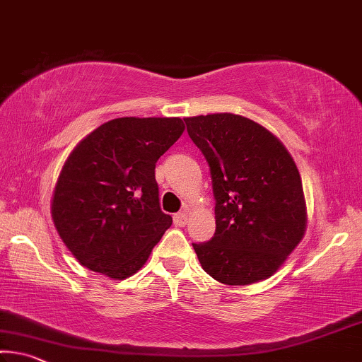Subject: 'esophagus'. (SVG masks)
I'll use <instances>...</instances> for the list:
<instances>
[{
	"label": "esophagus",
	"instance_id": "1",
	"mask_svg": "<svg viewBox=\"0 0 362 362\" xmlns=\"http://www.w3.org/2000/svg\"><path fill=\"white\" fill-rule=\"evenodd\" d=\"M187 222H188V214H187V212H177V214L174 216V223H175L177 227L187 226Z\"/></svg>",
	"mask_w": 362,
	"mask_h": 362
}]
</instances>
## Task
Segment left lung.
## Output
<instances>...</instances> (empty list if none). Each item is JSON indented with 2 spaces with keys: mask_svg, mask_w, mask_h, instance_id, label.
I'll list each match as a JSON object with an SVG mask.
<instances>
[{
  "mask_svg": "<svg viewBox=\"0 0 362 362\" xmlns=\"http://www.w3.org/2000/svg\"><path fill=\"white\" fill-rule=\"evenodd\" d=\"M209 164L216 233L193 243L202 267L226 285L271 277L306 232L300 172L284 143L255 120L230 112L185 117Z\"/></svg>",
  "mask_w": 362,
  "mask_h": 362,
  "instance_id": "1",
  "label": "left lung"
}]
</instances>
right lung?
<instances>
[{"instance_id":"1","label":"right lung","mask_w":362,"mask_h":362,"mask_svg":"<svg viewBox=\"0 0 362 362\" xmlns=\"http://www.w3.org/2000/svg\"><path fill=\"white\" fill-rule=\"evenodd\" d=\"M183 130L180 117H119L69 154L51 216L82 266L122 280L146 262L172 223L160 211L154 169Z\"/></svg>"}]
</instances>
